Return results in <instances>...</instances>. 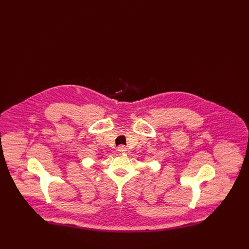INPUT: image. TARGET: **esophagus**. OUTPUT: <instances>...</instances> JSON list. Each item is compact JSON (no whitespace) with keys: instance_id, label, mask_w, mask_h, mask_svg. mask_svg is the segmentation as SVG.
I'll return each mask as SVG.
<instances>
[{"instance_id":"obj_1","label":"esophagus","mask_w":249,"mask_h":249,"mask_svg":"<svg viewBox=\"0 0 249 249\" xmlns=\"http://www.w3.org/2000/svg\"><path fill=\"white\" fill-rule=\"evenodd\" d=\"M118 151H119V153H125L126 152V146L125 145H119V147H118Z\"/></svg>"}]
</instances>
